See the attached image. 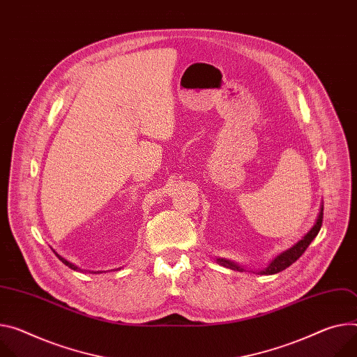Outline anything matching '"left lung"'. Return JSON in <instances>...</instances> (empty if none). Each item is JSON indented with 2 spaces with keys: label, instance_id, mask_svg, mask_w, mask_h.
<instances>
[{
  "label": "left lung",
  "instance_id": "left-lung-1",
  "mask_svg": "<svg viewBox=\"0 0 357 357\" xmlns=\"http://www.w3.org/2000/svg\"><path fill=\"white\" fill-rule=\"evenodd\" d=\"M321 220H323V206L320 208V212H319V216H317V220H316L314 226L303 236V239H301L295 246H291L286 252H283L279 256H276L273 261L268 265V268L265 271H261L259 273H261V275H275V273H279V272L284 271L291 264H295L298 259L305 253V250L312 243V241L317 236V234H319V231L321 228ZM218 262L222 266H226V268L234 269V271H243L241 266L235 265L231 261H225V259H218Z\"/></svg>",
  "mask_w": 357,
  "mask_h": 357
}]
</instances>
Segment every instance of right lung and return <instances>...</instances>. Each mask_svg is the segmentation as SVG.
Returning a JSON list of instances; mask_svg holds the SVG:
<instances>
[{"instance_id":"obj_1","label":"right lung","mask_w":357,"mask_h":357,"mask_svg":"<svg viewBox=\"0 0 357 357\" xmlns=\"http://www.w3.org/2000/svg\"><path fill=\"white\" fill-rule=\"evenodd\" d=\"M55 255H56V256H58V257H59V261H61V262H62V264H63V265H67V266H68V268H71V269H74V271H77V269H78V268H77V266H75V265H73V264H70V262H68V261H66V259H63V257H61V256H59V255H58V253H55ZM95 273H96V272H95ZM98 273H100V272H98Z\"/></svg>"}]
</instances>
